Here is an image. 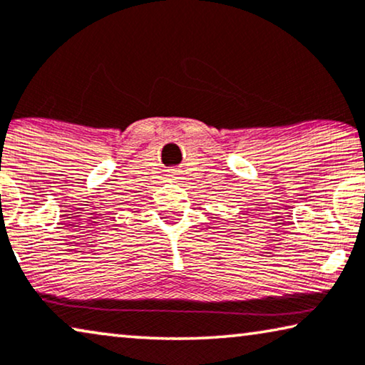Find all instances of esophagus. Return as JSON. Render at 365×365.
Here are the masks:
<instances>
[{
    "label": "esophagus",
    "instance_id": "1",
    "mask_svg": "<svg viewBox=\"0 0 365 365\" xmlns=\"http://www.w3.org/2000/svg\"><path fill=\"white\" fill-rule=\"evenodd\" d=\"M179 173L178 170H168L166 171V176H168V179H171V181H174V179H179Z\"/></svg>",
    "mask_w": 365,
    "mask_h": 365
}]
</instances>
